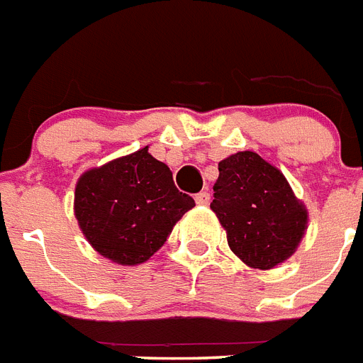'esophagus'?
I'll return each mask as SVG.
<instances>
[{"label": "esophagus", "instance_id": "34e87169", "mask_svg": "<svg viewBox=\"0 0 363 363\" xmlns=\"http://www.w3.org/2000/svg\"><path fill=\"white\" fill-rule=\"evenodd\" d=\"M196 203L197 205H203V207L208 205V203H211V194H208V191H199L196 196Z\"/></svg>", "mask_w": 363, "mask_h": 363}]
</instances>
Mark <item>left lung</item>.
Wrapping results in <instances>:
<instances>
[{"label": "left lung", "mask_w": 363, "mask_h": 363, "mask_svg": "<svg viewBox=\"0 0 363 363\" xmlns=\"http://www.w3.org/2000/svg\"><path fill=\"white\" fill-rule=\"evenodd\" d=\"M218 172L211 208L231 252L259 270L287 261L306 235L308 208L284 173L253 151L223 158Z\"/></svg>", "instance_id": "8db88e82"}]
</instances>
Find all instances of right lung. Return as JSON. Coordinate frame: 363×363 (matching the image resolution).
I'll return each mask as SVG.
<instances>
[{"mask_svg":"<svg viewBox=\"0 0 363 363\" xmlns=\"http://www.w3.org/2000/svg\"><path fill=\"white\" fill-rule=\"evenodd\" d=\"M194 207L149 147L87 169L74 190V216L87 242L123 267L151 259Z\"/></svg>","mask_w":363,"mask_h":363,"instance_id":"1","label":"right lung"}]
</instances>
